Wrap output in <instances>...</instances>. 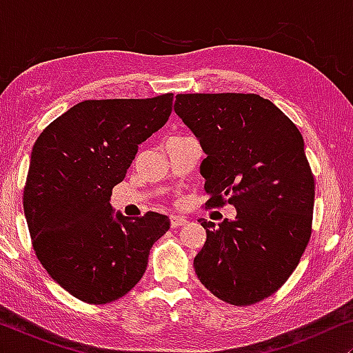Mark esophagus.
I'll use <instances>...</instances> for the list:
<instances>
[{"label": "esophagus", "mask_w": 353, "mask_h": 353, "mask_svg": "<svg viewBox=\"0 0 353 353\" xmlns=\"http://www.w3.org/2000/svg\"><path fill=\"white\" fill-rule=\"evenodd\" d=\"M186 221L188 220L185 219V216H180V215H172L170 216V226H172V228H178V226L185 225Z\"/></svg>", "instance_id": "esophagus-1"}]
</instances>
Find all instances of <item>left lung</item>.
<instances>
[{
    "instance_id": "8db88e82",
    "label": "left lung",
    "mask_w": 353,
    "mask_h": 353,
    "mask_svg": "<svg viewBox=\"0 0 353 353\" xmlns=\"http://www.w3.org/2000/svg\"><path fill=\"white\" fill-rule=\"evenodd\" d=\"M173 109L207 154L205 205L238 212L219 228L199 220L197 278L220 301L252 305L286 283L310 241L315 180L302 134L259 94H176Z\"/></svg>"
}]
</instances>
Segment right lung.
Here are the masks:
<instances>
[{
  "instance_id": "obj_1",
  "label": "right lung",
  "mask_w": 353,
  "mask_h": 353,
  "mask_svg": "<svg viewBox=\"0 0 353 353\" xmlns=\"http://www.w3.org/2000/svg\"><path fill=\"white\" fill-rule=\"evenodd\" d=\"M173 94L90 99L43 130L33 144L23 212L33 250L48 274L86 303H109L137 286L149 250L170 228L167 215H114L112 188L123 181L138 144L162 128Z\"/></svg>"
}]
</instances>
